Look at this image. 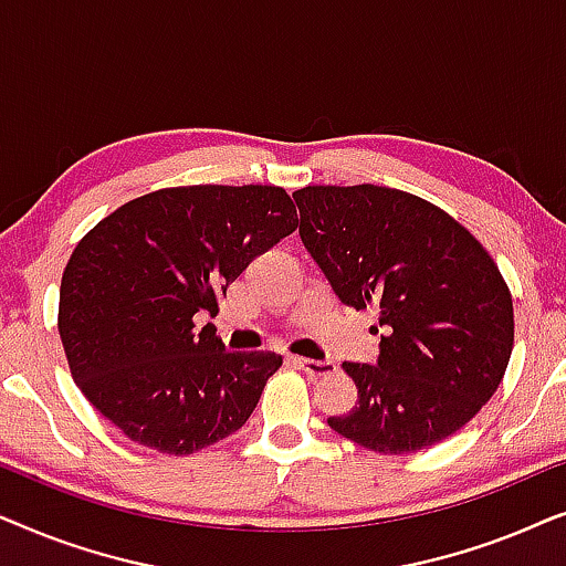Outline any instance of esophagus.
Here are the masks:
<instances>
[{
    "mask_svg": "<svg viewBox=\"0 0 566 566\" xmlns=\"http://www.w3.org/2000/svg\"><path fill=\"white\" fill-rule=\"evenodd\" d=\"M291 360L296 363L301 370H306L312 378H324V376H332L337 370V366L332 360H312V358H296V355H291Z\"/></svg>",
    "mask_w": 566,
    "mask_h": 566,
    "instance_id": "34e87169",
    "label": "esophagus"
}]
</instances>
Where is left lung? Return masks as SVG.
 Listing matches in <instances>:
<instances>
[{"mask_svg":"<svg viewBox=\"0 0 566 566\" xmlns=\"http://www.w3.org/2000/svg\"><path fill=\"white\" fill-rule=\"evenodd\" d=\"M293 200L301 242L332 291L345 306H376L381 324L374 366H343L358 405L329 428L378 453L453 436L497 391L513 353V298L497 265L412 192L308 185Z\"/></svg>","mask_w":566,"mask_h":566,"instance_id":"8db88e82","label":"left lung"}]
</instances>
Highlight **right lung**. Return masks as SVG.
<instances>
[{
	"label": "right lung",
	"instance_id": "add662e5",
	"mask_svg": "<svg viewBox=\"0 0 566 566\" xmlns=\"http://www.w3.org/2000/svg\"><path fill=\"white\" fill-rule=\"evenodd\" d=\"M296 227L293 200L273 185L167 188L99 221L59 296L61 343L92 407L169 455L242 428L283 358L229 353L196 316L219 312L229 283Z\"/></svg>",
	"mask_w": 566,
	"mask_h": 566
}]
</instances>
